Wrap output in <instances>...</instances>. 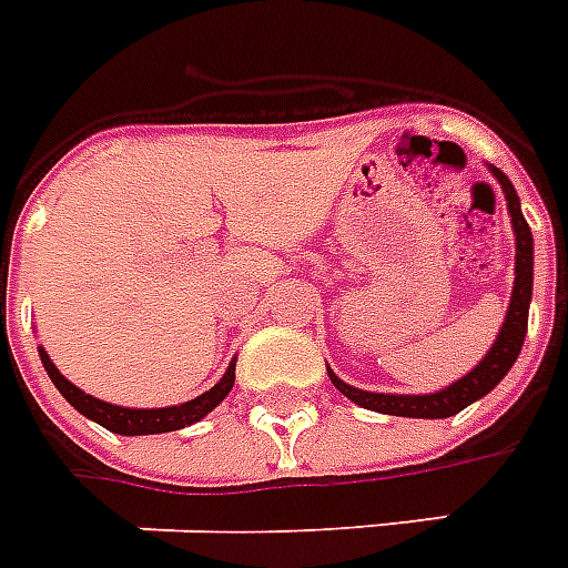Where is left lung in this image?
Segmentation results:
<instances>
[{
    "label": "left lung",
    "instance_id": "1",
    "mask_svg": "<svg viewBox=\"0 0 568 568\" xmlns=\"http://www.w3.org/2000/svg\"><path fill=\"white\" fill-rule=\"evenodd\" d=\"M494 178L499 180V186L506 192L508 213H511V225H515V243H518V255H515V288H511V304H508L506 322L499 327L497 343L490 346L485 361L478 364L469 376L457 379L455 385L436 390V394H373V390H361L337 379L331 369L327 376L343 390L348 400H355L364 409L385 415H403V418H448L466 409L469 403H476L478 397H485L487 390L497 388V382L506 376L511 364L518 361V352L527 337V313H530V295H532V234L530 225L520 213V201L515 186L508 183V178L499 168H490Z\"/></svg>",
    "mask_w": 568,
    "mask_h": 568
}]
</instances>
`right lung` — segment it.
Wrapping results in <instances>:
<instances>
[{"label": "right lung", "instance_id": "add662e5", "mask_svg": "<svg viewBox=\"0 0 568 568\" xmlns=\"http://www.w3.org/2000/svg\"><path fill=\"white\" fill-rule=\"evenodd\" d=\"M38 352H41V364L48 369V376L53 379V385L60 388L62 397H65L78 413L92 418L95 424H102V427H108L111 434L123 436L168 434V430H180V427H186V424L201 422L210 409H216V406L225 400V394H229L231 385H234V364H231V367L225 369V376H222L213 388L204 390L201 397H195V400L180 403V406H165V409H125V406H113V403L95 400L87 390L74 388V385L62 376L60 369L53 367V361L48 358V352H44V348H38Z\"/></svg>", "mask_w": 568, "mask_h": 568}]
</instances>
